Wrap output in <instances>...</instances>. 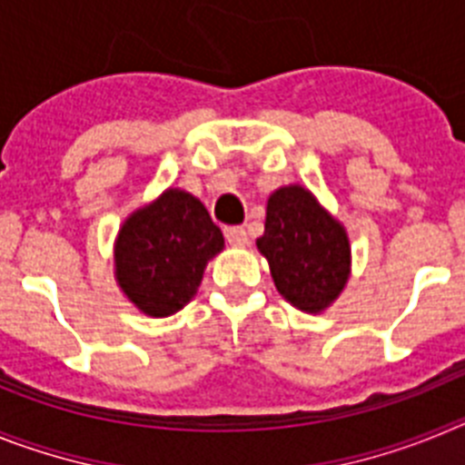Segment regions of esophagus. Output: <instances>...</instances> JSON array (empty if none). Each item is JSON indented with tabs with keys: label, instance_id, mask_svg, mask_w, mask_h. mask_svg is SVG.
<instances>
[{
	"label": "esophagus",
	"instance_id": "34e87169",
	"mask_svg": "<svg viewBox=\"0 0 465 465\" xmlns=\"http://www.w3.org/2000/svg\"><path fill=\"white\" fill-rule=\"evenodd\" d=\"M223 232H225V240H228V244H232V246L249 244V235H246V230L240 228V225H230V228H225Z\"/></svg>",
	"mask_w": 465,
	"mask_h": 465
}]
</instances>
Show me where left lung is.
I'll list each match as a JSON object with an SVG mask.
<instances>
[{"label":"left lung","instance_id":"1","mask_svg":"<svg viewBox=\"0 0 465 465\" xmlns=\"http://www.w3.org/2000/svg\"><path fill=\"white\" fill-rule=\"evenodd\" d=\"M256 246L277 291L298 310L319 314L342 293L351 270L347 230L307 188L283 186L268 197Z\"/></svg>","mask_w":465,"mask_h":465}]
</instances>
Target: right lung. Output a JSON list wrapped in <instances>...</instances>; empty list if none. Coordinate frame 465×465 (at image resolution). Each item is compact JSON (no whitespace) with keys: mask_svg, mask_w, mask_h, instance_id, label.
Here are the masks:
<instances>
[{"mask_svg":"<svg viewBox=\"0 0 465 465\" xmlns=\"http://www.w3.org/2000/svg\"><path fill=\"white\" fill-rule=\"evenodd\" d=\"M219 252L223 232L204 204L182 188H167L118 230L116 282L139 312L170 316L191 302Z\"/></svg>","mask_w":465,"mask_h":465,"instance_id":"add662e5","label":"right lung"}]
</instances>
